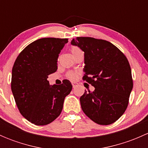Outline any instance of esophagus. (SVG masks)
<instances>
[{
    "label": "esophagus",
    "instance_id": "esophagus-1",
    "mask_svg": "<svg viewBox=\"0 0 148 148\" xmlns=\"http://www.w3.org/2000/svg\"><path fill=\"white\" fill-rule=\"evenodd\" d=\"M71 84H72V86H73V87H74V88L76 87V86H77V84H77V82H72Z\"/></svg>",
    "mask_w": 148,
    "mask_h": 148
}]
</instances>
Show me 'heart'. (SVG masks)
<instances>
[{
    "label": "heart",
    "mask_w": 148,
    "mask_h": 148,
    "mask_svg": "<svg viewBox=\"0 0 148 148\" xmlns=\"http://www.w3.org/2000/svg\"><path fill=\"white\" fill-rule=\"evenodd\" d=\"M71 53H72V55H74L75 53H78V52H79V51H81V50H80V49H79L78 47H77V46H73V47L71 48ZM68 77L69 79H74L76 78V75H75V74H74V73L70 72V73H69Z\"/></svg>",
    "instance_id": "heart-1"
}]
</instances>
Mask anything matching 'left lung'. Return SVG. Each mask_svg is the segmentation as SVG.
Segmentation results:
<instances>
[{
	"label": "left lung",
	"instance_id": "obj_1",
	"mask_svg": "<svg viewBox=\"0 0 148 148\" xmlns=\"http://www.w3.org/2000/svg\"><path fill=\"white\" fill-rule=\"evenodd\" d=\"M71 44L84 53L83 79L95 88L80 97L83 112L99 125L114 123L126 110L133 87L127 59L105 40L77 37Z\"/></svg>",
	"mask_w": 148,
	"mask_h": 148
}]
</instances>
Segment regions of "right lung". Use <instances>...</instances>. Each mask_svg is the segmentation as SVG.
I'll list each match as a JSON object with an SVG mask.
<instances>
[{
	"label": "right lung",
	"mask_w": 148,
	"mask_h": 148,
	"mask_svg": "<svg viewBox=\"0 0 148 148\" xmlns=\"http://www.w3.org/2000/svg\"><path fill=\"white\" fill-rule=\"evenodd\" d=\"M67 38H43L19 53L12 69L11 90L21 114L36 125H46L61 114L72 85L64 80L50 85L49 74L57 70L59 54Z\"/></svg>",
	"instance_id": "1"
}]
</instances>
